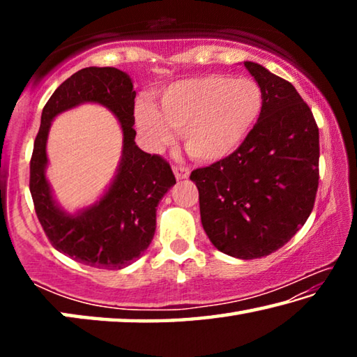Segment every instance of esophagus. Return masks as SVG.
<instances>
[{"mask_svg": "<svg viewBox=\"0 0 357 357\" xmlns=\"http://www.w3.org/2000/svg\"><path fill=\"white\" fill-rule=\"evenodd\" d=\"M173 172H174V176H176V179H187V178H189V168L184 167L183 164L173 165Z\"/></svg>", "mask_w": 357, "mask_h": 357, "instance_id": "1", "label": "esophagus"}]
</instances>
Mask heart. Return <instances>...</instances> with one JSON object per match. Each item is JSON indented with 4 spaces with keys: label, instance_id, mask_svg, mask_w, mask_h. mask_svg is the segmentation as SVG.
Segmentation results:
<instances>
[{
    "label": "heart",
    "instance_id": "obj_1",
    "mask_svg": "<svg viewBox=\"0 0 357 357\" xmlns=\"http://www.w3.org/2000/svg\"><path fill=\"white\" fill-rule=\"evenodd\" d=\"M263 89L253 78L203 75L185 78L160 96L159 110L140 102L137 128L151 148L168 143L172 129L198 160H217L233 153L257 124Z\"/></svg>",
    "mask_w": 357,
    "mask_h": 357
}]
</instances>
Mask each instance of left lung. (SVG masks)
Wrapping results in <instances>:
<instances>
[{
    "label": "left lung",
    "instance_id": "8db88e82",
    "mask_svg": "<svg viewBox=\"0 0 357 357\" xmlns=\"http://www.w3.org/2000/svg\"><path fill=\"white\" fill-rule=\"evenodd\" d=\"M263 110L239 148L190 173L208 238L227 255L253 259L291 239L315 204L319 132L291 83L245 61Z\"/></svg>",
    "mask_w": 357,
    "mask_h": 357
}]
</instances>
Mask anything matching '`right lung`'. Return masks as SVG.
<instances>
[{"mask_svg":"<svg viewBox=\"0 0 357 357\" xmlns=\"http://www.w3.org/2000/svg\"><path fill=\"white\" fill-rule=\"evenodd\" d=\"M83 101L105 105L120 119L123 159L106 195L94 207L69 216L57 208L46 183L45 144L52 118ZM134 108V84L126 72L94 66L75 72L47 100L29 162V190L48 241L64 255L98 269L126 268L148 249L157 204L176 184L164 157L135 144Z\"/></svg>","mask_w":357,"mask_h":357,"instance_id":"right-lung-1","label":"right lung"}]
</instances>
